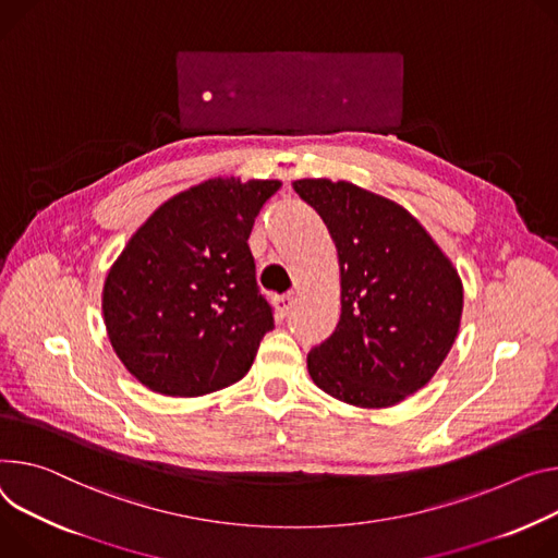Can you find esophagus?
<instances>
[{
	"mask_svg": "<svg viewBox=\"0 0 558 558\" xmlns=\"http://www.w3.org/2000/svg\"><path fill=\"white\" fill-rule=\"evenodd\" d=\"M293 302H295V295H293V293H284V295L276 298V310H278L280 318L289 316V312H291V307H293Z\"/></svg>",
	"mask_w": 558,
	"mask_h": 558,
	"instance_id": "esophagus-1",
	"label": "esophagus"
}]
</instances>
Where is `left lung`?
Masks as SVG:
<instances>
[{
	"mask_svg": "<svg viewBox=\"0 0 558 558\" xmlns=\"http://www.w3.org/2000/svg\"><path fill=\"white\" fill-rule=\"evenodd\" d=\"M293 189L327 225L340 265V320L310 351V376L347 404L391 408L447 359L463 316L461 276L396 202L344 180Z\"/></svg>",
	"mask_w": 558,
	"mask_h": 558,
	"instance_id": "8db88e82",
	"label": "left lung"
}]
</instances>
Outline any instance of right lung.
Listing matches in <instances>:
<instances>
[{"label": "right lung", "instance_id": "obj_1", "mask_svg": "<svg viewBox=\"0 0 558 558\" xmlns=\"http://www.w3.org/2000/svg\"><path fill=\"white\" fill-rule=\"evenodd\" d=\"M280 180L211 178L160 205L109 269L102 312L124 367L150 391L238 383L274 329L248 235Z\"/></svg>", "mask_w": 558, "mask_h": 558}]
</instances>
